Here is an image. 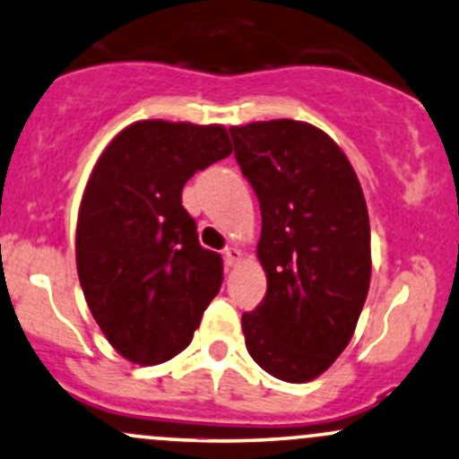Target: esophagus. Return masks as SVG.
Segmentation results:
<instances>
[{"label": "esophagus", "mask_w": 459, "mask_h": 459, "mask_svg": "<svg viewBox=\"0 0 459 459\" xmlns=\"http://www.w3.org/2000/svg\"><path fill=\"white\" fill-rule=\"evenodd\" d=\"M224 256H226V263H229V265H237V263L241 261V250H237V247H226L224 250Z\"/></svg>", "instance_id": "esophagus-1"}]
</instances>
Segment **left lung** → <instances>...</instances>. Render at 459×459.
I'll use <instances>...</instances> for the list:
<instances>
[{"label": "left lung", "mask_w": 459, "mask_h": 459, "mask_svg": "<svg viewBox=\"0 0 459 459\" xmlns=\"http://www.w3.org/2000/svg\"><path fill=\"white\" fill-rule=\"evenodd\" d=\"M261 207L267 293L244 313L247 354L278 380L310 382L354 336L371 281V229L345 152L299 120L230 127Z\"/></svg>", "instance_id": "obj_1"}]
</instances>
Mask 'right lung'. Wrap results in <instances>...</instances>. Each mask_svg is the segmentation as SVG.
<instances>
[{"mask_svg": "<svg viewBox=\"0 0 459 459\" xmlns=\"http://www.w3.org/2000/svg\"><path fill=\"white\" fill-rule=\"evenodd\" d=\"M233 152L222 125L140 120L99 157L77 218L83 296L109 345L135 365L192 343L222 287V256L198 244L183 186Z\"/></svg>", "mask_w": 459, "mask_h": 459, "instance_id": "1", "label": "right lung"}]
</instances>
